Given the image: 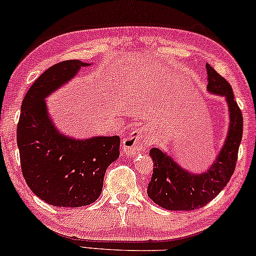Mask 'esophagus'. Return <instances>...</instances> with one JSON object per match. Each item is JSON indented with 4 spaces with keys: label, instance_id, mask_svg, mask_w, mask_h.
I'll use <instances>...</instances> for the list:
<instances>
[{
    "label": "esophagus",
    "instance_id": "obj_1",
    "mask_svg": "<svg viewBox=\"0 0 256 256\" xmlns=\"http://www.w3.org/2000/svg\"><path fill=\"white\" fill-rule=\"evenodd\" d=\"M148 144H150V141L144 134V130L136 128L123 140V150L128 152V154H132V152L144 150Z\"/></svg>",
    "mask_w": 256,
    "mask_h": 256
}]
</instances>
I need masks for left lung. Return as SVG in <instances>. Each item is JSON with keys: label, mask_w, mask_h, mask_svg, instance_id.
Here are the masks:
<instances>
[{"label": "left lung", "mask_w": 256, "mask_h": 256, "mask_svg": "<svg viewBox=\"0 0 256 256\" xmlns=\"http://www.w3.org/2000/svg\"><path fill=\"white\" fill-rule=\"evenodd\" d=\"M209 92L224 95L230 109V130L216 162L207 172L192 174L182 170L170 156L152 148V174L147 194L160 207L168 210L199 209L218 196L234 172L242 136V112L234 100L228 80L207 64Z\"/></svg>", "instance_id": "8db88e82"}]
</instances>
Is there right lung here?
<instances>
[{
    "mask_svg": "<svg viewBox=\"0 0 256 256\" xmlns=\"http://www.w3.org/2000/svg\"><path fill=\"white\" fill-rule=\"evenodd\" d=\"M88 63L63 60L46 70L26 93L17 125L22 172L30 190L55 207H82L100 196L108 166L120 158V139L62 136L47 115L44 98Z\"/></svg>",
    "mask_w": 256,
    "mask_h": 256,
    "instance_id": "right-lung-1",
    "label": "right lung"
}]
</instances>
